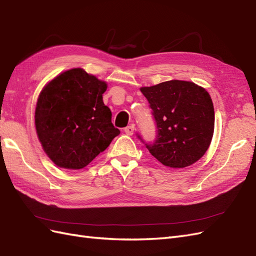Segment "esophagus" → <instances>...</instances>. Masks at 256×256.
Returning <instances> with one entry per match:
<instances>
[{
  "instance_id": "obj_1",
  "label": "esophagus",
  "mask_w": 256,
  "mask_h": 256,
  "mask_svg": "<svg viewBox=\"0 0 256 256\" xmlns=\"http://www.w3.org/2000/svg\"><path fill=\"white\" fill-rule=\"evenodd\" d=\"M134 125H130V126H127L126 128H125V132L128 134V136H131V134H134Z\"/></svg>"
}]
</instances>
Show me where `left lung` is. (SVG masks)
<instances>
[{
    "label": "left lung",
    "instance_id": "8db88e82",
    "mask_svg": "<svg viewBox=\"0 0 256 256\" xmlns=\"http://www.w3.org/2000/svg\"><path fill=\"white\" fill-rule=\"evenodd\" d=\"M156 124L153 142L145 144L158 162L170 168H185L208 150L214 131V108L206 89L192 82L168 80L142 87Z\"/></svg>",
    "mask_w": 256,
    "mask_h": 256
}]
</instances>
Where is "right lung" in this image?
<instances>
[{"mask_svg": "<svg viewBox=\"0 0 256 256\" xmlns=\"http://www.w3.org/2000/svg\"><path fill=\"white\" fill-rule=\"evenodd\" d=\"M106 87L82 68H72L40 92L36 132L45 153L58 167H86L120 134L112 124L111 110L103 103Z\"/></svg>", "mask_w": 256, "mask_h": 256, "instance_id": "1", "label": "right lung"}]
</instances>
